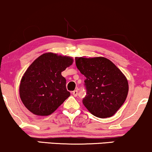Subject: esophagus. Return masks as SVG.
Listing matches in <instances>:
<instances>
[{
  "label": "esophagus",
  "mask_w": 152,
  "mask_h": 152,
  "mask_svg": "<svg viewBox=\"0 0 152 152\" xmlns=\"http://www.w3.org/2000/svg\"><path fill=\"white\" fill-rule=\"evenodd\" d=\"M72 94H73V95H74V96H75V97L77 96V95H78V90L74 91H73Z\"/></svg>",
  "instance_id": "34e87169"
}]
</instances>
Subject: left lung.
Wrapping results in <instances>:
<instances>
[{
  "label": "left lung",
  "instance_id": "1",
  "mask_svg": "<svg viewBox=\"0 0 152 152\" xmlns=\"http://www.w3.org/2000/svg\"><path fill=\"white\" fill-rule=\"evenodd\" d=\"M78 69L86 77L87 95L83 104L99 118L111 117L126 100L129 91L127 78L109 59L104 57H76Z\"/></svg>",
  "mask_w": 152,
  "mask_h": 152
}]
</instances>
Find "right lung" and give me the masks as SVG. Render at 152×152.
<instances>
[{
	"mask_svg": "<svg viewBox=\"0 0 152 152\" xmlns=\"http://www.w3.org/2000/svg\"><path fill=\"white\" fill-rule=\"evenodd\" d=\"M74 58L56 53H43L29 66L20 80L19 94L26 109L37 116L53 113L68 97L66 78L61 72Z\"/></svg>",
	"mask_w": 152,
	"mask_h": 152,
	"instance_id": "right-lung-1",
	"label": "right lung"
}]
</instances>
